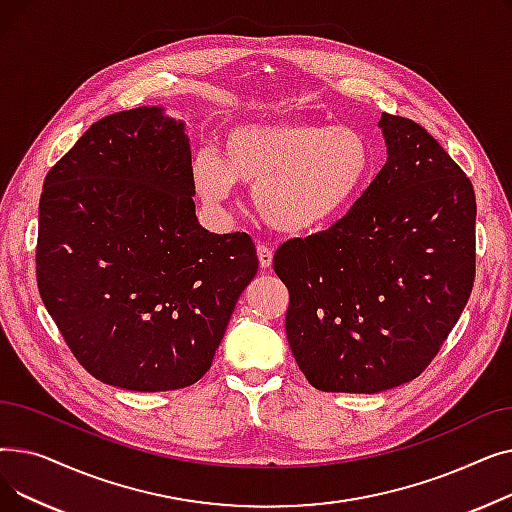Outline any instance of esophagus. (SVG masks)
<instances>
[{"label":"esophagus","mask_w":512,"mask_h":512,"mask_svg":"<svg viewBox=\"0 0 512 512\" xmlns=\"http://www.w3.org/2000/svg\"><path fill=\"white\" fill-rule=\"evenodd\" d=\"M257 257H259L261 270H270L272 261H274V251L267 245H257Z\"/></svg>","instance_id":"34e87169"}]
</instances>
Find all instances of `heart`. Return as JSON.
Listing matches in <instances>:
<instances>
[{
    "mask_svg": "<svg viewBox=\"0 0 512 512\" xmlns=\"http://www.w3.org/2000/svg\"><path fill=\"white\" fill-rule=\"evenodd\" d=\"M367 139L351 126L282 118L232 126L224 153L193 157V182L207 205H222L238 182L272 228L307 234L326 228L353 203L369 174Z\"/></svg>",
    "mask_w": 512,
    "mask_h": 512,
    "instance_id": "1",
    "label": "heart"
}]
</instances>
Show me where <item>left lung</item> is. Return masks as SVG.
<instances>
[{
  "instance_id": "obj_1",
  "label": "left lung",
  "mask_w": 512,
  "mask_h": 512,
  "mask_svg": "<svg viewBox=\"0 0 512 512\" xmlns=\"http://www.w3.org/2000/svg\"><path fill=\"white\" fill-rule=\"evenodd\" d=\"M388 159L334 226L292 238L274 270L286 338L321 392L415 380L459 321L475 280V193L423 126L382 114Z\"/></svg>"
}]
</instances>
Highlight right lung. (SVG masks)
I'll return each instance as SVG.
<instances>
[{"mask_svg":"<svg viewBox=\"0 0 512 512\" xmlns=\"http://www.w3.org/2000/svg\"><path fill=\"white\" fill-rule=\"evenodd\" d=\"M191 168L184 122L145 105L95 122L45 176L39 294L103 384L199 382L257 274L249 234L199 224Z\"/></svg>","mask_w":512,"mask_h":512,"instance_id":"obj_1","label":"right lung"}]
</instances>
